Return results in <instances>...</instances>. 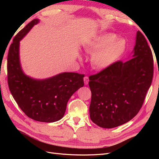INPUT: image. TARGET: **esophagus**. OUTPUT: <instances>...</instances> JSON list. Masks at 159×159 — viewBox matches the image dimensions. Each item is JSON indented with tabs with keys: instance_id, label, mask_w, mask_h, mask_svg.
I'll list each match as a JSON object with an SVG mask.
<instances>
[{
	"instance_id": "34e87169",
	"label": "esophagus",
	"mask_w": 159,
	"mask_h": 159,
	"mask_svg": "<svg viewBox=\"0 0 159 159\" xmlns=\"http://www.w3.org/2000/svg\"><path fill=\"white\" fill-rule=\"evenodd\" d=\"M84 83H85V85L88 84V83H89V78H88V76H85L84 78Z\"/></svg>"
}]
</instances>
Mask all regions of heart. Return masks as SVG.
<instances>
[{
	"mask_svg": "<svg viewBox=\"0 0 159 159\" xmlns=\"http://www.w3.org/2000/svg\"><path fill=\"white\" fill-rule=\"evenodd\" d=\"M126 42L116 38L113 33H103L95 38L86 47L85 50L93 53L91 62L97 70L108 68L116 61L126 50Z\"/></svg>",
	"mask_w": 159,
	"mask_h": 159,
	"instance_id": "b5f03b06",
	"label": "heart"
}]
</instances>
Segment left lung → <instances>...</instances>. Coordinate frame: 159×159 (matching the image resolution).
Masks as SVG:
<instances>
[{
    "label": "left lung",
    "mask_w": 159,
    "mask_h": 159,
    "mask_svg": "<svg viewBox=\"0 0 159 159\" xmlns=\"http://www.w3.org/2000/svg\"><path fill=\"white\" fill-rule=\"evenodd\" d=\"M133 58L115 61L89 76V116L106 129L129 121L139 113L153 77V57L143 34L138 31Z\"/></svg>",
    "instance_id": "8db88e82"
}]
</instances>
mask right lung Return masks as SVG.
Instances as JSON below:
<instances>
[{
  "mask_svg": "<svg viewBox=\"0 0 159 159\" xmlns=\"http://www.w3.org/2000/svg\"><path fill=\"white\" fill-rule=\"evenodd\" d=\"M38 22L32 20L14 38L7 57L8 84L14 100L28 117L52 123L64 117L71 96L84 85V75L64 72L41 80L23 73L19 60L20 40Z\"/></svg>",
  "mask_w": 159,
  "mask_h": 159,
  "instance_id": "add662e5",
  "label": "right lung"
}]
</instances>
